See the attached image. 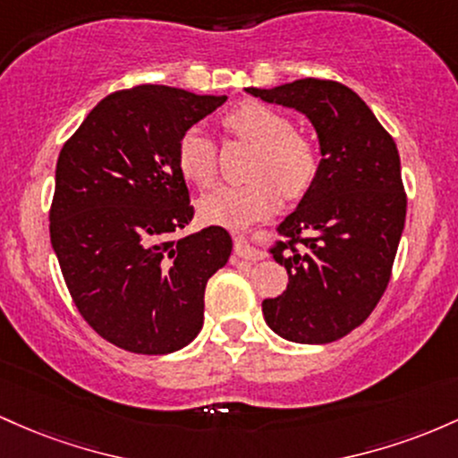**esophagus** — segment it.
Listing matches in <instances>:
<instances>
[{
	"label": "esophagus",
	"mask_w": 458,
	"mask_h": 458,
	"mask_svg": "<svg viewBox=\"0 0 458 458\" xmlns=\"http://www.w3.org/2000/svg\"><path fill=\"white\" fill-rule=\"evenodd\" d=\"M233 242H235V255L238 257H244V259H261V257H264V253H261L259 249H255L253 240H250L246 233H235Z\"/></svg>",
	"instance_id": "obj_1"
}]
</instances>
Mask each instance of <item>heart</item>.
<instances>
[{"label":"heart","instance_id":"obj_1","mask_svg":"<svg viewBox=\"0 0 458 458\" xmlns=\"http://www.w3.org/2000/svg\"><path fill=\"white\" fill-rule=\"evenodd\" d=\"M223 130L250 142L246 160L249 182L220 186L199 201L203 223L244 227L272 214L279 190L298 199L311 188L320 166L318 148L305 133L292 130L290 118L259 101H242L223 116ZM177 166L190 183L212 186L218 171V148L201 127H188L177 142Z\"/></svg>","mask_w":458,"mask_h":458}]
</instances>
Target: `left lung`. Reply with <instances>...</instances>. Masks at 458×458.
Listing matches in <instances>:
<instances>
[{
  "mask_svg": "<svg viewBox=\"0 0 458 458\" xmlns=\"http://www.w3.org/2000/svg\"><path fill=\"white\" fill-rule=\"evenodd\" d=\"M311 121L320 166L298 208L276 227L270 249L285 266L287 290L261 302L276 335L328 344L366 322L387 290L407 216L400 156L357 92L331 80L246 89Z\"/></svg>",
  "mask_w": 458,
  "mask_h": 458,
  "instance_id": "8db88e82",
  "label": "left lung"
}]
</instances>
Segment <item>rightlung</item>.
<instances>
[{
	"label": "right lung",
	"instance_id": "add662e5",
	"mask_svg": "<svg viewBox=\"0 0 458 458\" xmlns=\"http://www.w3.org/2000/svg\"><path fill=\"white\" fill-rule=\"evenodd\" d=\"M225 101L157 84L112 92L60 151L51 246L81 318L123 351L168 354L201 331L205 285L233 244L223 227L173 240L194 216L177 142Z\"/></svg>",
	"mask_w": 458,
	"mask_h": 458
}]
</instances>
